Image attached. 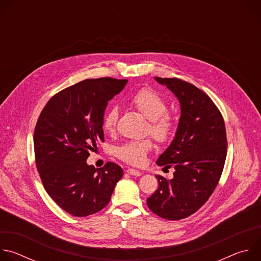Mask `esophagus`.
I'll return each instance as SVG.
<instances>
[{
  "label": "esophagus",
  "mask_w": 261,
  "mask_h": 261,
  "mask_svg": "<svg viewBox=\"0 0 261 261\" xmlns=\"http://www.w3.org/2000/svg\"><path fill=\"white\" fill-rule=\"evenodd\" d=\"M127 172L131 175H134V176H140L142 173L139 171V170H136V169H132V168H129L127 170Z\"/></svg>",
  "instance_id": "1"
}]
</instances>
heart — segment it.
<instances>
[{
  "label": "heart",
  "mask_w": 261,
  "mask_h": 261,
  "mask_svg": "<svg viewBox=\"0 0 261 261\" xmlns=\"http://www.w3.org/2000/svg\"><path fill=\"white\" fill-rule=\"evenodd\" d=\"M130 104L150 121L148 131L157 141L169 140L174 130V120L167 113V103L159 94L151 89H142L131 97ZM120 110L116 105L106 111L103 119V127L106 131L114 132L116 130ZM152 146L150 139L130 140L118 146L115 154L129 164L141 165L145 161L146 154L152 150Z\"/></svg>",
  "instance_id": "obj_1"
}]
</instances>
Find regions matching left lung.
<instances>
[{
    "instance_id": "obj_1",
    "label": "left lung",
    "mask_w": 261,
    "mask_h": 261,
    "mask_svg": "<svg viewBox=\"0 0 261 261\" xmlns=\"http://www.w3.org/2000/svg\"><path fill=\"white\" fill-rule=\"evenodd\" d=\"M155 80L177 98L180 117L173 140L156 162L173 167V177L156 175L159 187L146 203L163 219L180 220L198 211L217 187L226 159L225 124L212 99L195 86Z\"/></svg>"
}]
</instances>
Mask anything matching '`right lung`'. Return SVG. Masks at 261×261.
Wrapping results in <instances>:
<instances>
[{"label": "right lung", "instance_id": "1", "mask_svg": "<svg viewBox=\"0 0 261 261\" xmlns=\"http://www.w3.org/2000/svg\"><path fill=\"white\" fill-rule=\"evenodd\" d=\"M127 80H86L56 94L45 105L34 133L35 159L48 195L67 213L86 217L107 205L123 169L107 162L89 165L90 152L104 141L108 101Z\"/></svg>", "mask_w": 261, "mask_h": 261}]
</instances>
